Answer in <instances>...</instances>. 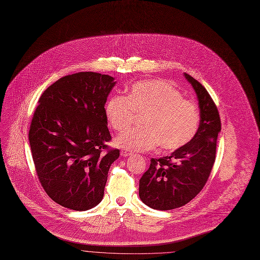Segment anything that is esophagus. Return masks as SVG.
I'll return each instance as SVG.
<instances>
[{"instance_id": "1", "label": "esophagus", "mask_w": 260, "mask_h": 260, "mask_svg": "<svg viewBox=\"0 0 260 260\" xmlns=\"http://www.w3.org/2000/svg\"><path fill=\"white\" fill-rule=\"evenodd\" d=\"M133 153L131 152V151H126V150H122L121 152H120V155L121 156H123V157H127V156H129V155H132Z\"/></svg>"}]
</instances>
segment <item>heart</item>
<instances>
[{
    "mask_svg": "<svg viewBox=\"0 0 260 260\" xmlns=\"http://www.w3.org/2000/svg\"><path fill=\"white\" fill-rule=\"evenodd\" d=\"M109 125L118 133L126 131L135 113H143V126L132 128L116 139L122 148L146 151L160 144L174 151L187 145L198 132L200 112L196 104L182 98L175 86L163 79H146L133 83L127 96L114 94L104 106Z\"/></svg>",
    "mask_w": 260,
    "mask_h": 260,
    "instance_id": "heart-1",
    "label": "heart"
}]
</instances>
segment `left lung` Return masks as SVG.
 I'll return each instance as SVG.
<instances>
[{
	"instance_id": "8db88e82",
	"label": "left lung",
	"mask_w": 260,
	"mask_h": 260,
	"mask_svg": "<svg viewBox=\"0 0 260 260\" xmlns=\"http://www.w3.org/2000/svg\"><path fill=\"white\" fill-rule=\"evenodd\" d=\"M200 108V125L195 137L170 156L151 158L149 169L139 185L141 200L157 210L182 207L194 199L205 186L215 160L216 141L221 129L215 103L204 86L190 74Z\"/></svg>"
}]
</instances>
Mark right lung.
Returning <instances> with one entry per match:
<instances>
[{"instance_id":"obj_1","label":"right lung","mask_w":260,"mask_h":260,"mask_svg":"<svg viewBox=\"0 0 260 260\" xmlns=\"http://www.w3.org/2000/svg\"><path fill=\"white\" fill-rule=\"evenodd\" d=\"M116 82L86 71L66 75L42 94L28 133L40 183L63 207L85 211L103 199L108 171L119 157L111 149L105 102Z\"/></svg>"}]
</instances>
